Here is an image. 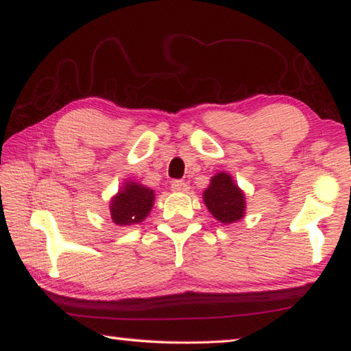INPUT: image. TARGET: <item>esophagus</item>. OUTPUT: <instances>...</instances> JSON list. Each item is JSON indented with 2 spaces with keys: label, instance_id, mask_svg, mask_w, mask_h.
<instances>
[{
  "label": "esophagus",
  "instance_id": "1",
  "mask_svg": "<svg viewBox=\"0 0 351 351\" xmlns=\"http://www.w3.org/2000/svg\"><path fill=\"white\" fill-rule=\"evenodd\" d=\"M171 190H173V192H187L189 184L181 181V180H175V181H171Z\"/></svg>",
  "mask_w": 351,
  "mask_h": 351
}]
</instances>
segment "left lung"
I'll return each mask as SVG.
<instances>
[{"mask_svg":"<svg viewBox=\"0 0 351 351\" xmlns=\"http://www.w3.org/2000/svg\"><path fill=\"white\" fill-rule=\"evenodd\" d=\"M203 199L219 223L230 224L245 217V193L226 171H219L212 178L209 187L204 190Z\"/></svg>","mask_w":351,"mask_h":351,"instance_id":"1","label":"left lung"}]
</instances>
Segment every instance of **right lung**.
Masks as SVG:
<instances>
[{
  "label": "right lung",
  "instance_id": "1",
  "mask_svg": "<svg viewBox=\"0 0 351 351\" xmlns=\"http://www.w3.org/2000/svg\"><path fill=\"white\" fill-rule=\"evenodd\" d=\"M154 192L142 184L127 181L110 201L111 219L117 226H130L144 221L150 213Z\"/></svg>",
  "mask_w": 351,
  "mask_h": 351
}]
</instances>
